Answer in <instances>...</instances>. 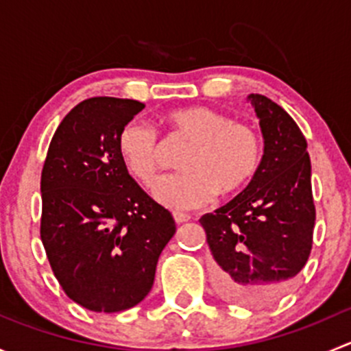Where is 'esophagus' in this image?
Masks as SVG:
<instances>
[{
  "instance_id": "esophagus-1",
  "label": "esophagus",
  "mask_w": 351,
  "mask_h": 351,
  "mask_svg": "<svg viewBox=\"0 0 351 351\" xmlns=\"http://www.w3.org/2000/svg\"><path fill=\"white\" fill-rule=\"evenodd\" d=\"M173 219H175L176 224H183V222H189L192 217L185 212H173Z\"/></svg>"
}]
</instances>
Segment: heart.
I'll list each match as a JSON object with an SVG mask.
<instances>
[{
    "mask_svg": "<svg viewBox=\"0 0 351 351\" xmlns=\"http://www.w3.org/2000/svg\"><path fill=\"white\" fill-rule=\"evenodd\" d=\"M169 134L190 141L180 166L185 171L168 175L154 186V198L165 207L190 210L207 205L221 193L246 185L260 166L261 144L246 123L208 107H185L165 115ZM117 151L127 171L151 186L159 171V141L151 125L130 120L120 129Z\"/></svg>",
    "mask_w": 351,
    "mask_h": 351,
    "instance_id": "1",
    "label": "heart"
}]
</instances>
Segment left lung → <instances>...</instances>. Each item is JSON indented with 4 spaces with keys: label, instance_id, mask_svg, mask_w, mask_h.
<instances>
[{
    "label": "left lung",
    "instance_id": "1",
    "mask_svg": "<svg viewBox=\"0 0 351 351\" xmlns=\"http://www.w3.org/2000/svg\"><path fill=\"white\" fill-rule=\"evenodd\" d=\"M263 158L246 189L200 217L215 261V289L226 300L265 307L285 295L307 263L316 207L311 159L299 125L280 105L251 93Z\"/></svg>",
    "mask_w": 351,
    "mask_h": 351
}]
</instances>
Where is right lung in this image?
<instances>
[{"label":"right lung","mask_w":351,"mask_h":351,"mask_svg":"<svg viewBox=\"0 0 351 351\" xmlns=\"http://www.w3.org/2000/svg\"><path fill=\"white\" fill-rule=\"evenodd\" d=\"M146 105L88 98L59 123L40 178V239L69 299L95 313L137 306L176 231L171 214L129 175L120 129Z\"/></svg>","instance_id":"right-lung-1"}]
</instances>
